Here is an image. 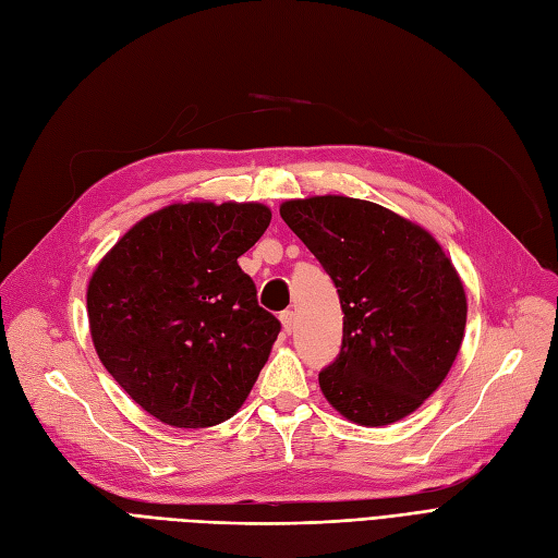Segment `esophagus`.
I'll list each match as a JSON object with an SVG mask.
<instances>
[{
    "mask_svg": "<svg viewBox=\"0 0 558 558\" xmlns=\"http://www.w3.org/2000/svg\"><path fill=\"white\" fill-rule=\"evenodd\" d=\"M280 322H282L284 333H292L294 331V313L292 311H282L280 313Z\"/></svg>",
    "mask_w": 558,
    "mask_h": 558,
    "instance_id": "1",
    "label": "esophagus"
}]
</instances>
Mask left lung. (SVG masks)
Wrapping results in <instances>:
<instances>
[{
  "label": "left lung",
  "instance_id": "left-lung-1",
  "mask_svg": "<svg viewBox=\"0 0 558 558\" xmlns=\"http://www.w3.org/2000/svg\"><path fill=\"white\" fill-rule=\"evenodd\" d=\"M336 284L343 343L319 371L327 401L362 426L415 412L452 368L465 329V292L426 229L373 202L311 196L280 206Z\"/></svg>",
  "mask_w": 558,
  "mask_h": 558
}]
</instances>
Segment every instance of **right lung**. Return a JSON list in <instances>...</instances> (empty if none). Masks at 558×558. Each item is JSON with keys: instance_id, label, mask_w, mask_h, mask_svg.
<instances>
[{"instance_id": "1", "label": "right lung", "mask_w": 558, "mask_h": 558, "mask_svg": "<svg viewBox=\"0 0 558 558\" xmlns=\"http://www.w3.org/2000/svg\"><path fill=\"white\" fill-rule=\"evenodd\" d=\"M268 222L262 204H173L134 225L89 278L101 364L159 422L215 426L257 383L280 322L239 257Z\"/></svg>"}]
</instances>
